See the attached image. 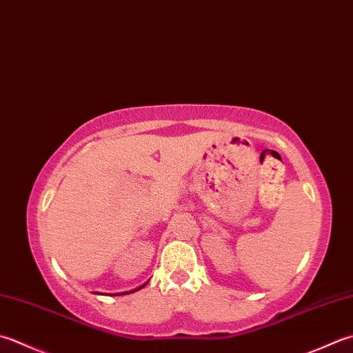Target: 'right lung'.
I'll use <instances>...</instances> for the list:
<instances>
[{
  "mask_svg": "<svg viewBox=\"0 0 353 353\" xmlns=\"http://www.w3.org/2000/svg\"><path fill=\"white\" fill-rule=\"evenodd\" d=\"M143 286H147V283H145V285H142L141 288H136V289H134V291H130V294H131V292H136V291H139V289H142ZM125 294H128V292H125ZM112 295H117V294H112ZM121 295H122V294H121Z\"/></svg>",
  "mask_w": 353,
  "mask_h": 353,
  "instance_id": "1",
  "label": "right lung"
}]
</instances>
